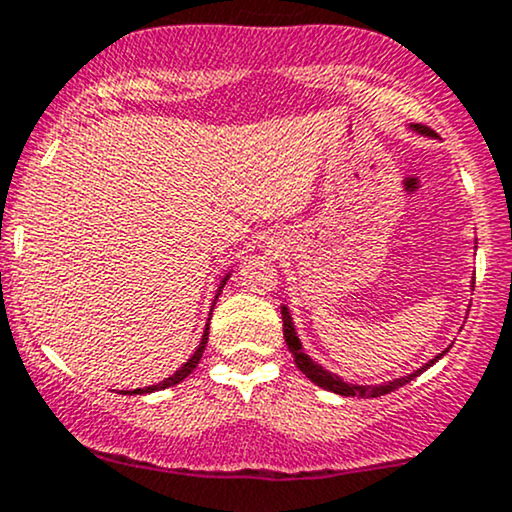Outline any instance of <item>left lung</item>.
I'll use <instances>...</instances> for the list:
<instances>
[{
	"mask_svg": "<svg viewBox=\"0 0 512 512\" xmlns=\"http://www.w3.org/2000/svg\"><path fill=\"white\" fill-rule=\"evenodd\" d=\"M415 131H420L424 135H434L432 131H427V128L422 126H412ZM281 317H283V338H286V346L291 350L295 365H298L300 372L305 374L307 379L315 381L317 386H322V389L331 391V393H338V396H357V398H377V396H384V393H391L400 389V386H405L408 381H412L415 377H420L424 369H429L434 365V362H439L443 355H446V350L439 353L434 357V360H429L427 365H422L417 372L408 374V377H400V379H393L389 384H379V386H357V384H348V381H343L341 377H336V374L326 372L322 365H317V362H312L310 355L303 353V343H300L298 334H295V326H293V319H291V312H288V307L283 305L281 307Z\"/></svg>",
	"mask_w": 512,
	"mask_h": 512,
	"instance_id": "obj_1",
	"label": "left lung"
}]
</instances>
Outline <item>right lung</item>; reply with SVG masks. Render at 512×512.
I'll use <instances>...</instances> for the list:
<instances>
[{
	"instance_id": "obj_1",
	"label": "right lung",
	"mask_w": 512,
	"mask_h": 512,
	"mask_svg": "<svg viewBox=\"0 0 512 512\" xmlns=\"http://www.w3.org/2000/svg\"><path fill=\"white\" fill-rule=\"evenodd\" d=\"M231 274H226L224 276V281L219 283V291H217V298H219V293H221V288H224V283H226V279H229ZM214 298V300H217ZM214 307V305H212ZM207 336H209V324L205 326V334H202V341H200V346H197V350L193 355H190V360L186 362V365H183L181 369H176L174 374H171L169 379H164V381H159V384H155V386H145V389H135V391H128V396H135V393H152V391H162V389H169V386H176V384H181L183 379L188 377L190 372H193V369L197 367V362H200V357H202V353H205V346H207Z\"/></svg>"
}]
</instances>
